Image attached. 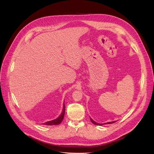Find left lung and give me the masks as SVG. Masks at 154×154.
Returning a JSON list of instances; mask_svg holds the SVG:
<instances>
[{"label": "left lung", "mask_w": 154, "mask_h": 154, "mask_svg": "<svg viewBox=\"0 0 154 154\" xmlns=\"http://www.w3.org/2000/svg\"><path fill=\"white\" fill-rule=\"evenodd\" d=\"M91 122L93 123V124H94V125H105V124H112V123H115L114 122H108V123H104V124H100V123H96L94 120H92L91 118Z\"/></svg>", "instance_id": "8db88e82"}]
</instances>
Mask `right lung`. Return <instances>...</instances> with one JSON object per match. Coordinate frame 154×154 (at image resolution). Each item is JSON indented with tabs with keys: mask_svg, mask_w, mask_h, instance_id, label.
Returning a JSON list of instances; mask_svg holds the SVG:
<instances>
[{
	"mask_svg": "<svg viewBox=\"0 0 154 154\" xmlns=\"http://www.w3.org/2000/svg\"><path fill=\"white\" fill-rule=\"evenodd\" d=\"M64 114H65V105H63V111L62 114H60V116L58 118L56 119L52 120V121H49V122H45L44 123L45 125H59L60 123H61L64 118Z\"/></svg>",
	"mask_w": 154,
	"mask_h": 154,
	"instance_id": "add662e5",
	"label": "right lung"
}]
</instances>
